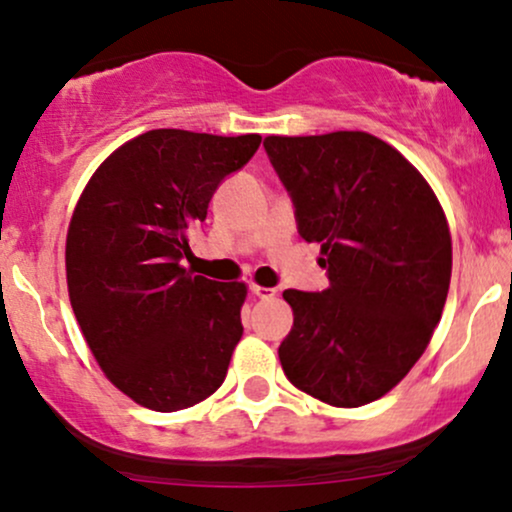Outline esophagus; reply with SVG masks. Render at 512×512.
Wrapping results in <instances>:
<instances>
[{"label":"esophagus","instance_id":"obj_1","mask_svg":"<svg viewBox=\"0 0 512 512\" xmlns=\"http://www.w3.org/2000/svg\"><path fill=\"white\" fill-rule=\"evenodd\" d=\"M250 293L257 298H274L276 296V289L272 286H260V284H250Z\"/></svg>","mask_w":512,"mask_h":512}]
</instances>
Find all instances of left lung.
Returning <instances> with one entry per match:
<instances>
[{
  "label": "left lung",
  "mask_w": 512,
  "mask_h": 512,
  "mask_svg": "<svg viewBox=\"0 0 512 512\" xmlns=\"http://www.w3.org/2000/svg\"><path fill=\"white\" fill-rule=\"evenodd\" d=\"M269 161L320 243L330 286L289 289L286 378L332 407H363L395 387L431 342L450 289L448 219L424 175L368 132L267 137Z\"/></svg>",
  "instance_id": "obj_1"
}]
</instances>
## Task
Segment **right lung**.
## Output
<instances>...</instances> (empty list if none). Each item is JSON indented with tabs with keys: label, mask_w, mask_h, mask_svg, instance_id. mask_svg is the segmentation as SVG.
Returning a JSON list of instances; mask_svg holds the SVG:
<instances>
[{
	"label": "right lung",
	"mask_w": 512,
	"mask_h": 512,
	"mask_svg": "<svg viewBox=\"0 0 512 512\" xmlns=\"http://www.w3.org/2000/svg\"><path fill=\"white\" fill-rule=\"evenodd\" d=\"M260 142L151 129L105 158L76 202L64 250L76 322L105 378L146 409L195 407L226 378L248 286L195 276L182 257L187 228Z\"/></svg>",
	"instance_id": "1"
}]
</instances>
